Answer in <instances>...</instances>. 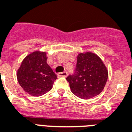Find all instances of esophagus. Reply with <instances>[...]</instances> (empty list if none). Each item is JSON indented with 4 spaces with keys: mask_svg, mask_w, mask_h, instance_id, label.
<instances>
[{
    "mask_svg": "<svg viewBox=\"0 0 132 132\" xmlns=\"http://www.w3.org/2000/svg\"><path fill=\"white\" fill-rule=\"evenodd\" d=\"M58 75H59V76H61V77H66V76H67V71L59 72Z\"/></svg>",
    "mask_w": 132,
    "mask_h": 132,
    "instance_id": "esophagus-1",
    "label": "esophagus"
}]
</instances>
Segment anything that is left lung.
<instances>
[{
	"instance_id": "obj_1",
	"label": "left lung",
	"mask_w": 132,
	"mask_h": 132,
	"mask_svg": "<svg viewBox=\"0 0 132 132\" xmlns=\"http://www.w3.org/2000/svg\"><path fill=\"white\" fill-rule=\"evenodd\" d=\"M108 78V71L101 59L87 52L78 56L73 73L66 79L73 94L82 99H89L103 91Z\"/></svg>"
}]
</instances>
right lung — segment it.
<instances>
[{
	"mask_svg": "<svg viewBox=\"0 0 132 132\" xmlns=\"http://www.w3.org/2000/svg\"><path fill=\"white\" fill-rule=\"evenodd\" d=\"M17 79L26 92L40 96L52 89L57 75L47 63L45 53L35 52L23 60L17 72Z\"/></svg>",
	"mask_w": 132,
	"mask_h": 132,
	"instance_id": "right-lung-1",
	"label": "right lung"
}]
</instances>
